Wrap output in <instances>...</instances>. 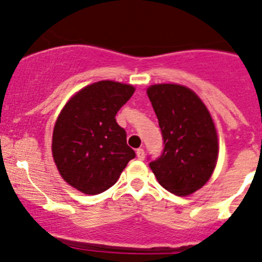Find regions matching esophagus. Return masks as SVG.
I'll return each mask as SVG.
<instances>
[{"label":"esophagus","mask_w":262,"mask_h":262,"mask_svg":"<svg viewBox=\"0 0 262 262\" xmlns=\"http://www.w3.org/2000/svg\"><path fill=\"white\" fill-rule=\"evenodd\" d=\"M136 156H138V158L140 159V161H144V158H145V151H144V149L139 148L138 150H136Z\"/></svg>","instance_id":"34e87169"}]
</instances>
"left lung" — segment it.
<instances>
[{"mask_svg": "<svg viewBox=\"0 0 262 262\" xmlns=\"http://www.w3.org/2000/svg\"><path fill=\"white\" fill-rule=\"evenodd\" d=\"M163 138V151L149 167L158 183L176 195H189L210 180L219 141L210 112L195 92L181 84L146 90Z\"/></svg>", "mask_w": 262, "mask_h": 262, "instance_id": "obj_1", "label": "left lung"}]
</instances>
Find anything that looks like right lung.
Masks as SVG:
<instances>
[{
	"label": "right lung",
	"mask_w": 262,
	"mask_h": 262,
	"mask_svg": "<svg viewBox=\"0 0 262 262\" xmlns=\"http://www.w3.org/2000/svg\"><path fill=\"white\" fill-rule=\"evenodd\" d=\"M135 92L131 84L99 81L78 91L59 114L52 157L61 178L84 194L113 186L135 151L116 114Z\"/></svg>",
	"instance_id": "add662e5"
}]
</instances>
